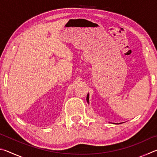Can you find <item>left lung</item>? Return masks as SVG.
Returning a JSON list of instances; mask_svg holds the SVG:
<instances>
[{"mask_svg":"<svg viewBox=\"0 0 157 157\" xmlns=\"http://www.w3.org/2000/svg\"><path fill=\"white\" fill-rule=\"evenodd\" d=\"M89 94H87V96H86V100H87V102H89Z\"/></svg>","mask_w":157,"mask_h":157,"instance_id":"1","label":"left lung"}]
</instances>
